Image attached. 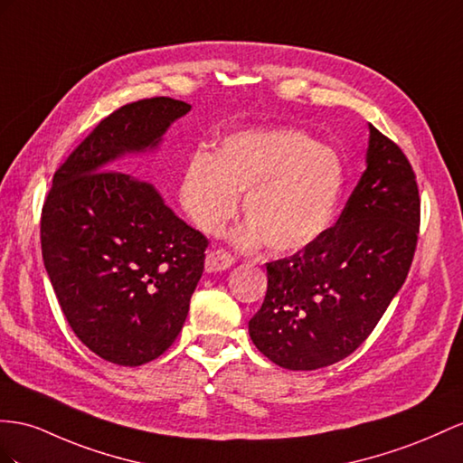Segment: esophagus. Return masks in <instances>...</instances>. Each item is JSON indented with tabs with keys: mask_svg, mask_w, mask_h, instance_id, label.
Segmentation results:
<instances>
[{
	"mask_svg": "<svg viewBox=\"0 0 463 463\" xmlns=\"http://www.w3.org/2000/svg\"><path fill=\"white\" fill-rule=\"evenodd\" d=\"M234 264V258L227 252L222 250V248H217V250H211L205 258V269L209 274H217V271L227 269Z\"/></svg>",
	"mask_w": 463,
	"mask_h": 463,
	"instance_id": "obj_1",
	"label": "esophagus"
}]
</instances>
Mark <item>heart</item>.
I'll return each instance as SVG.
<instances>
[{
	"mask_svg": "<svg viewBox=\"0 0 463 463\" xmlns=\"http://www.w3.org/2000/svg\"><path fill=\"white\" fill-rule=\"evenodd\" d=\"M345 185L338 154L301 130H242L221 142L215 154L189 156L180 197L189 219L205 234H219L239 213L250 221L239 244L266 242L288 254L321 239L333 222Z\"/></svg>",
	"mask_w": 463,
	"mask_h": 463,
	"instance_id": "heart-1",
	"label": "heart"
}]
</instances>
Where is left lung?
Masks as SVG:
<instances>
[{
    "label": "left lung",
    "mask_w": 463,
    "mask_h": 463,
    "mask_svg": "<svg viewBox=\"0 0 463 463\" xmlns=\"http://www.w3.org/2000/svg\"><path fill=\"white\" fill-rule=\"evenodd\" d=\"M365 164L335 227L266 264V299L248 333L286 370L345 360L372 335L407 279L420 227L417 175L405 152L373 125Z\"/></svg>",
    "instance_id": "1"
}]
</instances>
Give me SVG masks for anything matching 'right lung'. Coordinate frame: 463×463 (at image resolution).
Segmentation results:
<instances>
[{"instance_id":"right-lung-1","label":"right lung","mask_w":463,"mask_h":463,"mask_svg":"<svg viewBox=\"0 0 463 463\" xmlns=\"http://www.w3.org/2000/svg\"><path fill=\"white\" fill-rule=\"evenodd\" d=\"M189 109L172 98L123 105L72 150L44 199L41 248L56 299L74 335L111 364L168 350L203 274L205 236L154 185L111 170L127 152L156 148Z\"/></svg>"}]
</instances>
